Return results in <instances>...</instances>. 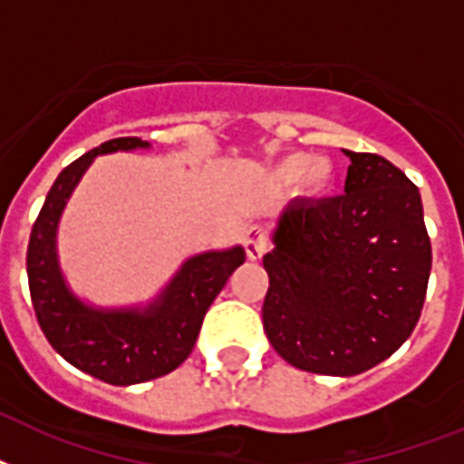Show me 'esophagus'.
Instances as JSON below:
<instances>
[{"instance_id": "obj_1", "label": "esophagus", "mask_w": 464, "mask_h": 464, "mask_svg": "<svg viewBox=\"0 0 464 464\" xmlns=\"http://www.w3.org/2000/svg\"><path fill=\"white\" fill-rule=\"evenodd\" d=\"M243 245H245V252H247V257L252 262H257L262 259V255L266 252V233L265 228H259V226H250L243 236Z\"/></svg>"}]
</instances>
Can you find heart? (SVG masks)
Returning a JSON list of instances; mask_svg holds the SVG:
<instances>
[{
    "label": "heart",
    "instance_id": "heart-1",
    "mask_svg": "<svg viewBox=\"0 0 464 464\" xmlns=\"http://www.w3.org/2000/svg\"><path fill=\"white\" fill-rule=\"evenodd\" d=\"M271 176L281 186H293L300 180V188L307 198H322L336 183V171L329 160H314L307 152H291L281 157L271 169Z\"/></svg>",
    "mask_w": 464,
    "mask_h": 464
}]
</instances>
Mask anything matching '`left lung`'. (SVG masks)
Instances as JSON below:
<instances>
[{
	"label": "left lung",
	"instance_id": "obj_1",
	"mask_svg": "<svg viewBox=\"0 0 464 464\" xmlns=\"http://www.w3.org/2000/svg\"><path fill=\"white\" fill-rule=\"evenodd\" d=\"M345 195L293 199L265 255L262 324L293 367L355 376L408 341L431 271L420 190L379 154L350 152Z\"/></svg>",
	"mask_w": 464,
	"mask_h": 464
}]
</instances>
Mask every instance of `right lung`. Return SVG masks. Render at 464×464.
<instances>
[{
    "instance_id": "obj_1",
    "label": "right lung",
    "mask_w": 464,
    "mask_h": 464,
    "mask_svg": "<svg viewBox=\"0 0 464 464\" xmlns=\"http://www.w3.org/2000/svg\"><path fill=\"white\" fill-rule=\"evenodd\" d=\"M150 147L140 138H116L63 169L30 231L25 259L30 300L49 345L75 369L111 386L150 382L186 362L209 304L245 262L243 245L190 255L147 303L102 307L73 291L56 240L71 195L97 157Z\"/></svg>"
}]
</instances>
